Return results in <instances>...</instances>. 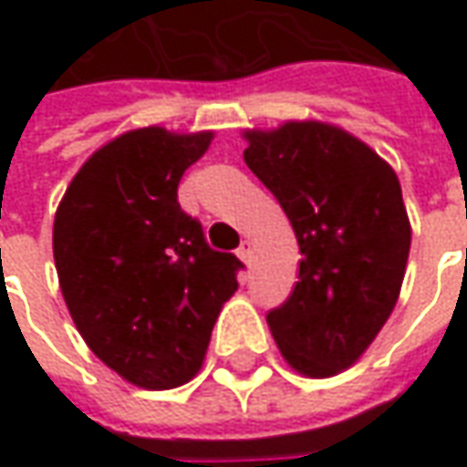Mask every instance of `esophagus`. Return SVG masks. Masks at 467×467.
<instances>
[{
	"mask_svg": "<svg viewBox=\"0 0 467 467\" xmlns=\"http://www.w3.org/2000/svg\"><path fill=\"white\" fill-rule=\"evenodd\" d=\"M236 254H239V260H242L244 265H249V262H252V246H249V242H244Z\"/></svg>",
	"mask_w": 467,
	"mask_h": 467,
	"instance_id": "obj_1",
	"label": "esophagus"
}]
</instances>
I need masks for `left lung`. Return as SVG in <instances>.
<instances>
[{"mask_svg": "<svg viewBox=\"0 0 467 467\" xmlns=\"http://www.w3.org/2000/svg\"><path fill=\"white\" fill-rule=\"evenodd\" d=\"M242 137L246 166L275 194L301 252L296 285L267 325L288 367L327 379L367 353L400 296L410 221L398 173L319 119Z\"/></svg>", "mask_w": 467, "mask_h": 467, "instance_id": "left-lung-1", "label": "left lung"}]
</instances>
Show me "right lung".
Returning <instances> with one entry per match:
<instances>
[{"label": "right lung", "instance_id": "obj_1", "mask_svg": "<svg viewBox=\"0 0 467 467\" xmlns=\"http://www.w3.org/2000/svg\"><path fill=\"white\" fill-rule=\"evenodd\" d=\"M215 132L140 127L90 155L54 215V265L72 322L121 379L142 389L189 382L236 294L234 254L213 252L176 200Z\"/></svg>", "mask_w": 467, "mask_h": 467}]
</instances>
